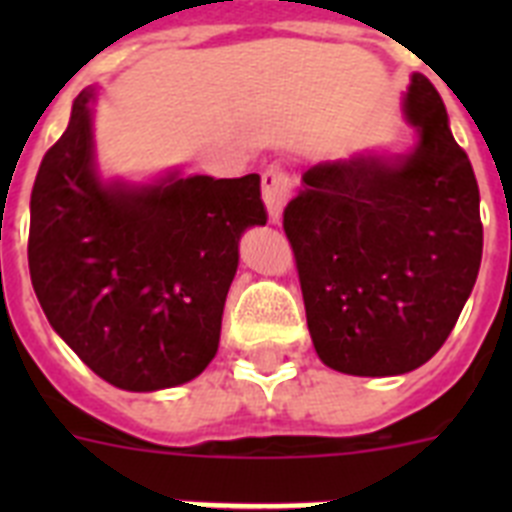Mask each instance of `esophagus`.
<instances>
[{
	"mask_svg": "<svg viewBox=\"0 0 512 512\" xmlns=\"http://www.w3.org/2000/svg\"><path fill=\"white\" fill-rule=\"evenodd\" d=\"M261 192H264L266 210H269L271 223H279L282 220V210L289 200V192H292V179L284 171V166L271 164L269 169L261 174Z\"/></svg>",
	"mask_w": 512,
	"mask_h": 512,
	"instance_id": "34e87169",
	"label": "esophagus"
}]
</instances>
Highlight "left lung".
Masks as SVG:
<instances>
[{"instance_id":"left-lung-1","label":"left lung","mask_w":512,"mask_h":512,"mask_svg":"<svg viewBox=\"0 0 512 512\" xmlns=\"http://www.w3.org/2000/svg\"><path fill=\"white\" fill-rule=\"evenodd\" d=\"M408 156L323 161L284 207L307 328L325 366L354 377L413 372L436 354L482 261L479 187L441 94L413 74Z\"/></svg>"}]
</instances>
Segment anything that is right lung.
<instances>
[{
    "label": "right lung",
    "mask_w": 512,
    "mask_h": 512,
    "mask_svg": "<svg viewBox=\"0 0 512 512\" xmlns=\"http://www.w3.org/2000/svg\"><path fill=\"white\" fill-rule=\"evenodd\" d=\"M92 92L45 151L30 194L27 264L45 318L120 390L176 387L215 359L238 241L266 225L259 174L102 184Z\"/></svg>",
    "instance_id": "add662e5"
}]
</instances>
